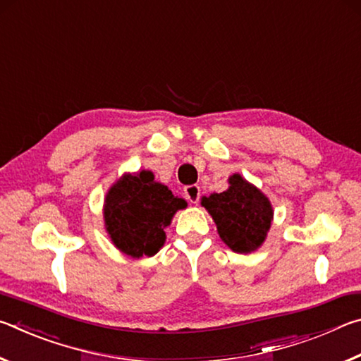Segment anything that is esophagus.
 I'll return each instance as SVG.
<instances>
[{
	"label": "esophagus",
	"mask_w": 361,
	"mask_h": 361,
	"mask_svg": "<svg viewBox=\"0 0 361 361\" xmlns=\"http://www.w3.org/2000/svg\"><path fill=\"white\" fill-rule=\"evenodd\" d=\"M185 195L191 204H197L200 199V188L197 185H189L185 188Z\"/></svg>",
	"instance_id": "obj_1"
}]
</instances>
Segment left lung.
I'll return each instance as SVG.
<instances>
[{
  "label": "left lung",
  "instance_id": "1",
  "mask_svg": "<svg viewBox=\"0 0 361 361\" xmlns=\"http://www.w3.org/2000/svg\"><path fill=\"white\" fill-rule=\"evenodd\" d=\"M229 189L202 199L226 245L237 253H250L264 242L272 221L267 197L240 175L229 178Z\"/></svg>",
  "mask_w": 361,
  "mask_h": 361
}]
</instances>
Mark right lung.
Returning <instances> with one entry per match:
<instances>
[{
    "mask_svg": "<svg viewBox=\"0 0 361 361\" xmlns=\"http://www.w3.org/2000/svg\"><path fill=\"white\" fill-rule=\"evenodd\" d=\"M186 202L167 186L154 181L151 172L126 175L109 189L105 200L106 231L126 255L152 256L164 245L170 219Z\"/></svg>",
    "mask_w": 361,
    "mask_h": 361,
    "instance_id": "add662e5",
    "label": "right lung"
}]
</instances>
